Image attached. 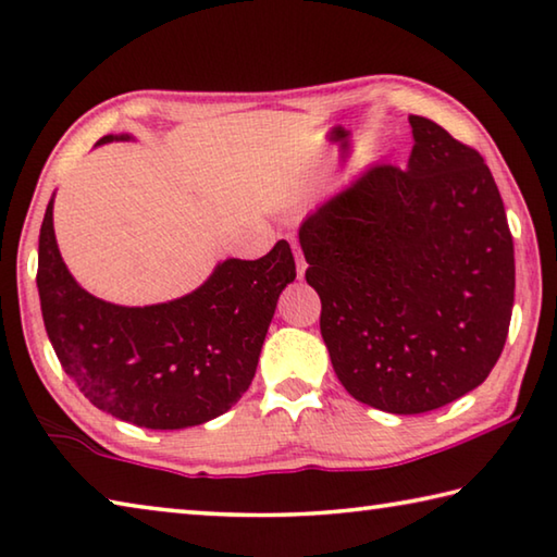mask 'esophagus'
Listing matches in <instances>:
<instances>
[{
  "mask_svg": "<svg viewBox=\"0 0 557 557\" xmlns=\"http://www.w3.org/2000/svg\"><path fill=\"white\" fill-rule=\"evenodd\" d=\"M292 250H295V260H297V275L305 277V270H307V262L305 256H301V248L295 238H292Z\"/></svg>",
  "mask_w": 557,
  "mask_h": 557,
  "instance_id": "1",
  "label": "esophagus"
}]
</instances>
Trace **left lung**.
I'll use <instances>...</instances> for the list:
<instances>
[{"label":"left lung","instance_id":"obj_1","mask_svg":"<svg viewBox=\"0 0 557 557\" xmlns=\"http://www.w3.org/2000/svg\"><path fill=\"white\" fill-rule=\"evenodd\" d=\"M409 124L407 170L368 168L299 228L333 370L389 413L487 380L513 307V240L484 158L436 121Z\"/></svg>","mask_w":557,"mask_h":557}]
</instances>
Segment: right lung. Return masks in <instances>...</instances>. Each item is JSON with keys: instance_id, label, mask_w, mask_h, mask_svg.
<instances>
[{"instance_id": "right-lung-1", "label": "right lung", "mask_w": 557, "mask_h": 557, "mask_svg": "<svg viewBox=\"0 0 557 557\" xmlns=\"http://www.w3.org/2000/svg\"><path fill=\"white\" fill-rule=\"evenodd\" d=\"M295 277L289 244L277 240L258 260L219 262L187 297L119 307L89 295L67 272L53 199L40 224L36 285L60 366L97 409L144 429L199 426L234 407L256 377L280 292Z\"/></svg>"}]
</instances>
